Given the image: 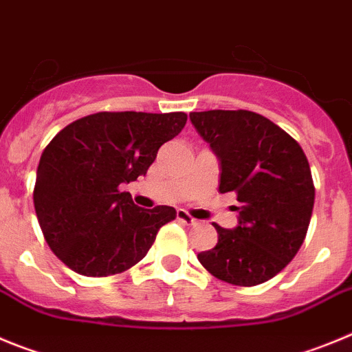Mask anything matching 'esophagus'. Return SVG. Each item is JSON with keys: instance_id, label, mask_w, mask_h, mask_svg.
Returning <instances> with one entry per match:
<instances>
[{"instance_id": "esophagus-1", "label": "esophagus", "mask_w": 352, "mask_h": 352, "mask_svg": "<svg viewBox=\"0 0 352 352\" xmlns=\"http://www.w3.org/2000/svg\"><path fill=\"white\" fill-rule=\"evenodd\" d=\"M177 219L182 221V223H186V224H191V226H196V224H198V219L191 217V215L184 210V208H179V210H177Z\"/></svg>"}]
</instances>
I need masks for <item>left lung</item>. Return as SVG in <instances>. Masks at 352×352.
Segmentation results:
<instances>
[{"label": "left lung", "instance_id": "8db88e82", "mask_svg": "<svg viewBox=\"0 0 352 352\" xmlns=\"http://www.w3.org/2000/svg\"><path fill=\"white\" fill-rule=\"evenodd\" d=\"M221 164V192H236L239 224H214L219 240L198 254L214 277L235 286L267 283L296 256L314 207V182L298 142L249 110L189 113Z\"/></svg>", "mask_w": 352, "mask_h": 352}]
</instances>
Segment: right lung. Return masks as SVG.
I'll list each match as a JSON object with an SVG mask.
<instances>
[{
  "label": "right lung",
  "instance_id": "right-lung-1",
  "mask_svg": "<svg viewBox=\"0 0 352 352\" xmlns=\"http://www.w3.org/2000/svg\"><path fill=\"white\" fill-rule=\"evenodd\" d=\"M184 112H100L72 122L40 157L33 201L52 252L77 274L107 277L145 258L175 208H142L119 191L145 175Z\"/></svg>",
  "mask_w": 352,
  "mask_h": 352
}]
</instances>
